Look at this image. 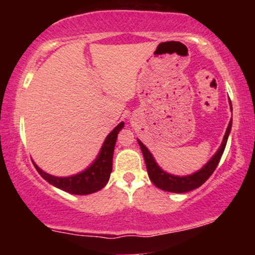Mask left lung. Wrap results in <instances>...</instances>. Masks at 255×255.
<instances>
[{"label": "left lung", "mask_w": 255, "mask_h": 255, "mask_svg": "<svg viewBox=\"0 0 255 255\" xmlns=\"http://www.w3.org/2000/svg\"><path fill=\"white\" fill-rule=\"evenodd\" d=\"M231 104V102H230ZM233 110V108H231ZM231 129V121L229 122V126H228L227 131H225V135L223 141H222L221 147L219 150L216 152V154L213 156L210 162L207 163L206 165H204L203 169L194 172L193 175H189V176H174V175L166 174L165 171H163L159 166L157 165L156 160L152 157L150 151L147 150V147L142 144L140 140H137L139 142L140 148H141L142 154H144V159L146 163V169H147V174L150 176V180L153 182V184L158 188L163 189V191L166 192H172V193H186L189 191H193V189L198 188L203 184L205 181L207 180L213 171L217 168L219 160H221L222 154H223L225 145H227L228 136H229Z\"/></svg>", "instance_id": "1"}]
</instances>
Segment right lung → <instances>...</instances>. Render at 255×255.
I'll return each mask as SVG.
<instances>
[{
    "mask_svg": "<svg viewBox=\"0 0 255 255\" xmlns=\"http://www.w3.org/2000/svg\"><path fill=\"white\" fill-rule=\"evenodd\" d=\"M124 122H121L118 127L114 128L113 131L105 139L95 163L80 174L69 177H57L44 172L36 164L34 166L44 180H46L52 186L57 187L64 192L78 195H86L97 192L103 188L109 181L111 170H113L114 148H115L119 131L124 128Z\"/></svg>",
    "mask_w": 255,
    "mask_h": 255,
    "instance_id": "obj_1",
    "label": "right lung"
}]
</instances>
